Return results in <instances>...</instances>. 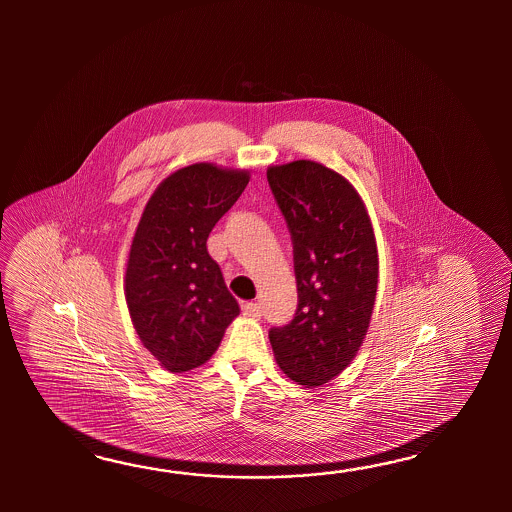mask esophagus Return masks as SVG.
<instances>
[{
	"label": "esophagus",
	"instance_id": "34e87169",
	"mask_svg": "<svg viewBox=\"0 0 512 512\" xmlns=\"http://www.w3.org/2000/svg\"><path fill=\"white\" fill-rule=\"evenodd\" d=\"M243 313L247 316H252V318H260L261 313H263V307L258 302H251V304L243 305Z\"/></svg>",
	"mask_w": 512,
	"mask_h": 512
}]
</instances>
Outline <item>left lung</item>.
Instances as JSON below:
<instances>
[{
    "instance_id": "obj_1",
    "label": "left lung",
    "mask_w": 512,
    "mask_h": 512,
    "mask_svg": "<svg viewBox=\"0 0 512 512\" xmlns=\"http://www.w3.org/2000/svg\"><path fill=\"white\" fill-rule=\"evenodd\" d=\"M267 181L293 241L298 305L269 331L278 366L320 386L357 355L377 293V245L368 212L348 181L313 161L271 166Z\"/></svg>"
}]
</instances>
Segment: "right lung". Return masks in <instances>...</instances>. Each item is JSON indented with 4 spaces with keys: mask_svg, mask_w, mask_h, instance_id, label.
I'll list each match as a JSON object with an SVG mask.
<instances>
[{
    "mask_svg": "<svg viewBox=\"0 0 512 512\" xmlns=\"http://www.w3.org/2000/svg\"><path fill=\"white\" fill-rule=\"evenodd\" d=\"M249 183V172L192 164L166 177L142 212L126 269V302L144 348L168 371L192 370L240 315L208 234Z\"/></svg>",
    "mask_w": 512,
    "mask_h": 512,
    "instance_id": "1",
    "label": "right lung"
}]
</instances>
